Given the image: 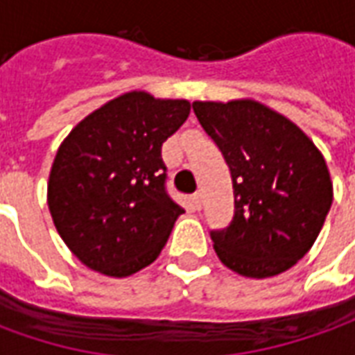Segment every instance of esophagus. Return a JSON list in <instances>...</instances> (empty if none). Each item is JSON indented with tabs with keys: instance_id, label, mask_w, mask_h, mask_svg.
Segmentation results:
<instances>
[{
	"instance_id": "1",
	"label": "esophagus",
	"mask_w": 355,
	"mask_h": 355,
	"mask_svg": "<svg viewBox=\"0 0 355 355\" xmlns=\"http://www.w3.org/2000/svg\"><path fill=\"white\" fill-rule=\"evenodd\" d=\"M192 205H193V209H198V211H200L201 205H203V193H201V192L193 193V196H192Z\"/></svg>"
}]
</instances>
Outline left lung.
Segmentation results:
<instances>
[{"label":"left lung","instance_id":"1","mask_svg":"<svg viewBox=\"0 0 355 355\" xmlns=\"http://www.w3.org/2000/svg\"><path fill=\"white\" fill-rule=\"evenodd\" d=\"M223 152L234 188V218L211 230L224 266L272 277L295 266L320 236L331 203L327 163L287 117L249 98L192 104Z\"/></svg>","mask_w":355,"mask_h":355}]
</instances>
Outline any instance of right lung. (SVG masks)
I'll list each match as a JSON object with an SVG mask.
<instances>
[{"label":"right lung","instance_id":"1","mask_svg":"<svg viewBox=\"0 0 355 355\" xmlns=\"http://www.w3.org/2000/svg\"><path fill=\"white\" fill-rule=\"evenodd\" d=\"M190 102L131 91L94 110L58 148L47 184L53 223L94 272L125 277L159 257L184 209L165 188L162 146Z\"/></svg>","mask_w":355,"mask_h":355}]
</instances>
